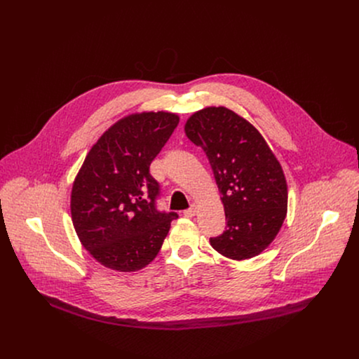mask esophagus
<instances>
[{
    "label": "esophagus",
    "mask_w": 359,
    "mask_h": 359,
    "mask_svg": "<svg viewBox=\"0 0 359 359\" xmlns=\"http://www.w3.org/2000/svg\"><path fill=\"white\" fill-rule=\"evenodd\" d=\"M196 206H191V208H189L187 210H184L183 212V215L186 216V217H193V216H196Z\"/></svg>",
    "instance_id": "1"
}]
</instances>
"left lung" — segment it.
Segmentation results:
<instances>
[{
  "instance_id": "1",
  "label": "left lung",
  "mask_w": 359,
  "mask_h": 359,
  "mask_svg": "<svg viewBox=\"0 0 359 359\" xmlns=\"http://www.w3.org/2000/svg\"><path fill=\"white\" fill-rule=\"evenodd\" d=\"M184 132L206 153L222 193L227 227L212 247L233 260L260 254L287 215V182L274 153L250 122L223 107L196 112Z\"/></svg>"
}]
</instances>
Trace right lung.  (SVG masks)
Masks as SVG:
<instances>
[{"label": "right lung", "instance_id": "right-lung-1", "mask_svg": "<svg viewBox=\"0 0 359 359\" xmlns=\"http://www.w3.org/2000/svg\"><path fill=\"white\" fill-rule=\"evenodd\" d=\"M177 123L179 116L168 112L126 116L85 158L72 186V223L82 245L108 269L146 267L179 217L158 210L161 187L149 172Z\"/></svg>", "mask_w": 359, "mask_h": 359}]
</instances>
